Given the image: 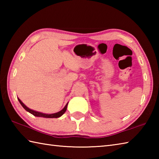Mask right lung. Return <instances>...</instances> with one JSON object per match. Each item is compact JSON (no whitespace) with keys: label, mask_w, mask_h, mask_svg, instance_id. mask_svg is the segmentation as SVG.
<instances>
[{"label":"right lung","mask_w":159,"mask_h":159,"mask_svg":"<svg viewBox=\"0 0 159 159\" xmlns=\"http://www.w3.org/2000/svg\"><path fill=\"white\" fill-rule=\"evenodd\" d=\"M19 102L20 103V104L23 107L24 109H25L26 111H28V112H29L30 113H31L32 115H33L34 116H36V117H46V118H57V117H59L62 116V115L66 112V109H67V104H66V105L65 106V107L63 108V109L59 111V112L57 113H52V114H46V113H40V112H38V111H33L32 109H30L29 108H28L27 107H26L25 104H24L21 100H20L19 98H18Z\"/></svg>","instance_id":"right-lung-1"}]
</instances>
